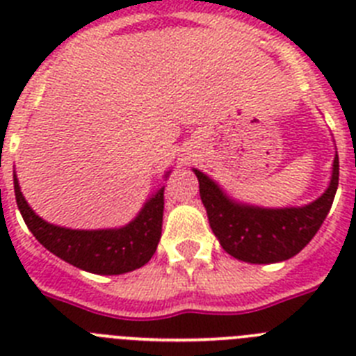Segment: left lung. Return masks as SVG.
<instances>
[{"label":"left lung","instance_id":"8db88e82","mask_svg":"<svg viewBox=\"0 0 356 356\" xmlns=\"http://www.w3.org/2000/svg\"><path fill=\"white\" fill-rule=\"evenodd\" d=\"M200 196L222 250L250 264H275L300 253L312 241L332 209L339 185V156L326 193L301 209H257L234 203L201 171Z\"/></svg>","mask_w":356,"mask_h":356}]
</instances>
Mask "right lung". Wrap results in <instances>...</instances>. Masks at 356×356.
<instances>
[{
  "label": "right lung",
  "mask_w": 356,
  "mask_h": 356,
  "mask_svg": "<svg viewBox=\"0 0 356 356\" xmlns=\"http://www.w3.org/2000/svg\"><path fill=\"white\" fill-rule=\"evenodd\" d=\"M19 212L28 229L48 251L94 275H122L147 264L162 235L163 188L149 197L130 225L119 229H69L42 221L24 201L14 175Z\"/></svg>",
  "instance_id": "1"
}]
</instances>
